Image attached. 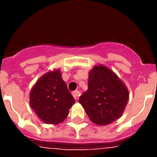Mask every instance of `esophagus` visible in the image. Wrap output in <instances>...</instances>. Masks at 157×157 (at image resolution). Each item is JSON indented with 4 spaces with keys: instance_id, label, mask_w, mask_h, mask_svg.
I'll use <instances>...</instances> for the list:
<instances>
[{
    "instance_id": "esophagus-1",
    "label": "esophagus",
    "mask_w": 157,
    "mask_h": 157,
    "mask_svg": "<svg viewBox=\"0 0 157 157\" xmlns=\"http://www.w3.org/2000/svg\"><path fill=\"white\" fill-rule=\"evenodd\" d=\"M72 96L74 97V98L76 100V99H78L79 96H80V92L79 91H74V92H72Z\"/></svg>"
}]
</instances>
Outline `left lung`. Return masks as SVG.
Masks as SVG:
<instances>
[{
  "label": "left lung",
  "instance_id": "obj_1",
  "mask_svg": "<svg viewBox=\"0 0 157 157\" xmlns=\"http://www.w3.org/2000/svg\"><path fill=\"white\" fill-rule=\"evenodd\" d=\"M128 91L112 70L96 65L89 72L88 89L79 98L91 121L107 125L121 117L127 105Z\"/></svg>",
  "mask_w": 157,
  "mask_h": 157
}]
</instances>
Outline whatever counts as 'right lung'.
I'll use <instances>...</instances> for the list:
<instances>
[{"label": "right lung", "mask_w": 157, "mask_h": 157, "mask_svg": "<svg viewBox=\"0 0 157 157\" xmlns=\"http://www.w3.org/2000/svg\"><path fill=\"white\" fill-rule=\"evenodd\" d=\"M29 103L41 121L58 124L65 119L75 99L63 81L59 70L43 75L30 92Z\"/></svg>", "instance_id": "obj_1"}]
</instances>
